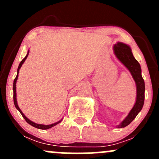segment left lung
<instances>
[{
	"mask_svg": "<svg viewBox=\"0 0 159 159\" xmlns=\"http://www.w3.org/2000/svg\"><path fill=\"white\" fill-rule=\"evenodd\" d=\"M114 51L116 57L130 71L137 85L136 102L133 108L129 112L127 117L122 122L120 125H118V128H124L132 123L143 106L144 98H145L144 96L145 84L141 75L140 66L133 56L130 47L124 43H118L114 45Z\"/></svg>",
	"mask_w": 159,
	"mask_h": 159,
	"instance_id": "obj_1",
	"label": "left lung"
}]
</instances>
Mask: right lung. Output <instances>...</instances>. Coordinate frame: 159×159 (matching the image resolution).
I'll use <instances>...</instances> for the list:
<instances>
[{"mask_svg": "<svg viewBox=\"0 0 159 159\" xmlns=\"http://www.w3.org/2000/svg\"><path fill=\"white\" fill-rule=\"evenodd\" d=\"M27 56H28V53H27V54L26 55V57H25L24 58L22 61H21V63H19V67H18V71H17L18 73H17V75H16V78H15V79H14V82H13V101H14V105H15L16 109H17V110H19V112L21 113V114L22 115V116L24 117V119L26 120V122H27V123H29V124H30V125H31L32 126H34V127H35V128H37V129H50V128H52V127H53V126H54V125H56L57 124H58L59 123H61V121L57 122V123H54V124H52V125H42V124L35 123H34V122L30 121V120L27 119L26 116H25V115H24L23 113L21 112V111L20 110V108H19V106H18V105H17V101H16V81H17V79H18V76H19V69H20V68H21V66H22V64L24 63V62L25 61V60L27 59Z\"/></svg>", "mask_w": 159, "mask_h": 159, "instance_id": "add662e5", "label": "right lung"}]
</instances>
